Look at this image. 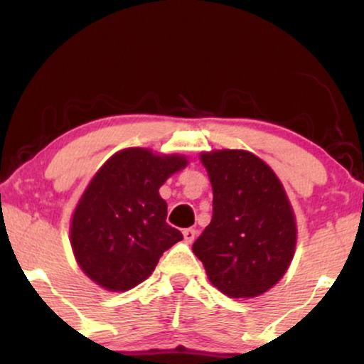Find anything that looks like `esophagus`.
Returning <instances> with one entry per match:
<instances>
[{"instance_id": "1", "label": "esophagus", "mask_w": 364, "mask_h": 364, "mask_svg": "<svg viewBox=\"0 0 364 364\" xmlns=\"http://www.w3.org/2000/svg\"><path fill=\"white\" fill-rule=\"evenodd\" d=\"M195 237H197V231H195L193 228H187L183 229V239H186L187 244H192Z\"/></svg>"}]
</instances>
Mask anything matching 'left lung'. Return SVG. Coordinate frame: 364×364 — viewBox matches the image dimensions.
<instances>
[{"mask_svg": "<svg viewBox=\"0 0 364 364\" xmlns=\"http://www.w3.org/2000/svg\"><path fill=\"white\" fill-rule=\"evenodd\" d=\"M213 187V216L193 242L210 282L231 298H254L288 270L296 223L270 167L239 149L201 154Z\"/></svg>", "mask_w": 364, "mask_h": 364, "instance_id": "obj_1", "label": "left lung"}]
</instances>
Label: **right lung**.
I'll return each mask as SVG.
<instances>
[{"mask_svg": "<svg viewBox=\"0 0 364 364\" xmlns=\"http://www.w3.org/2000/svg\"><path fill=\"white\" fill-rule=\"evenodd\" d=\"M187 166L182 156L130 148L100 167L76 206L71 245L82 272L110 291L144 282L183 236L166 223L159 187Z\"/></svg>", "mask_w": 364, "mask_h": 364, "instance_id": "1", "label": "right lung"}]
</instances>
